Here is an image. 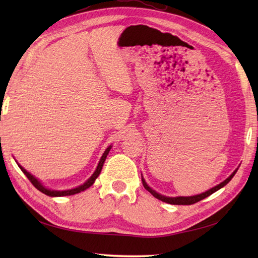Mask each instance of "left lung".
I'll return each mask as SVG.
<instances>
[{"instance_id": "8db88e82", "label": "left lung", "mask_w": 258, "mask_h": 258, "mask_svg": "<svg viewBox=\"0 0 258 258\" xmlns=\"http://www.w3.org/2000/svg\"><path fill=\"white\" fill-rule=\"evenodd\" d=\"M236 172H237V169H236V171H234V173L231 175V176H229L228 178H226L225 180H224V182H222L221 184H218L217 186H215V187L208 189L207 191H205V193H202L200 195H195V196H188V197H183V196L182 197H166V196H163L161 194L156 193L155 190H153L150 187V186L145 183V180L143 178H142V183H143V186L145 187V189L149 190L150 193L154 197H156L157 200H160L162 202H165V203H168V204H173V205H191V204H195V203H197V202H200L202 200L206 199L207 196L212 195L213 193H215L216 190L222 188L223 186H225L229 182V180L233 178V176H234L235 174H236Z\"/></svg>"}]
</instances>
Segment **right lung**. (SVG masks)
<instances>
[{"label":"right lung","instance_id":"add662e5","mask_svg":"<svg viewBox=\"0 0 258 258\" xmlns=\"http://www.w3.org/2000/svg\"><path fill=\"white\" fill-rule=\"evenodd\" d=\"M111 147H112V146H108L107 149H106V151L104 152V154H103V156L101 157V161H100V163H98V165H97V167H96V171L94 172V174H93L92 176H91L89 179H87L83 185H81V186H79V187L73 188V189H68V190H51V189H48V188L44 187V186H43L40 182H38V180H37L34 176H33V175H31L29 172H26L25 169H24L23 167H22L21 165H19V167L21 168V171L26 175V177L30 179V182L35 186V188H37L38 190L42 191L43 194H45V195H47V196H69V195H74V194L81 193V191L85 190L86 188H89L90 186L93 185V183L95 182V179L97 178V176H98V175H100V173H101V171H102L103 164H104V162H105V158H106V156H107V154H108L109 150H111Z\"/></svg>","mask_w":258,"mask_h":258}]
</instances>
